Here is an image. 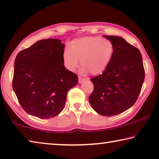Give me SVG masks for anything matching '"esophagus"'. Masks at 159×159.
<instances>
[{
  "instance_id": "esophagus-1",
  "label": "esophagus",
  "mask_w": 159,
  "mask_h": 159,
  "mask_svg": "<svg viewBox=\"0 0 159 159\" xmlns=\"http://www.w3.org/2000/svg\"><path fill=\"white\" fill-rule=\"evenodd\" d=\"M85 80V79H83V78L81 77H79V83H82L83 82H84Z\"/></svg>"
}]
</instances>
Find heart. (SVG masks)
I'll list each match as a JSON object with an SVG mask.
<instances>
[{
  "instance_id": "b5f03b06",
  "label": "heart",
  "mask_w": 159,
  "mask_h": 159,
  "mask_svg": "<svg viewBox=\"0 0 159 159\" xmlns=\"http://www.w3.org/2000/svg\"><path fill=\"white\" fill-rule=\"evenodd\" d=\"M114 47L110 40L99 36H86L74 40L63 52L64 63L73 71L79 66L83 71L91 74H102L109 66L114 55Z\"/></svg>"
}]
</instances>
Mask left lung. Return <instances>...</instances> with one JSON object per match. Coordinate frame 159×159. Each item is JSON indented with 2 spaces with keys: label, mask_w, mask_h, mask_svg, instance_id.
Masks as SVG:
<instances>
[{
  "label": "left lung",
  "mask_w": 159,
  "mask_h": 159,
  "mask_svg": "<svg viewBox=\"0 0 159 159\" xmlns=\"http://www.w3.org/2000/svg\"><path fill=\"white\" fill-rule=\"evenodd\" d=\"M114 44L109 66L91 79L94 90L89 97L93 109L111 116L126 111L135 103L144 80L142 57L138 48L118 36H103Z\"/></svg>",
  "instance_id": "1"
}]
</instances>
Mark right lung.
I'll use <instances>...</instances> for the list:
<instances>
[{
    "instance_id": "add662e5",
    "label": "right lung",
    "mask_w": 159,
    "mask_h": 159,
    "mask_svg": "<svg viewBox=\"0 0 159 159\" xmlns=\"http://www.w3.org/2000/svg\"><path fill=\"white\" fill-rule=\"evenodd\" d=\"M64 46L59 39L41 40L16 57L12 88L29 114L40 118L58 115L67 92L77 84L78 76L64 65Z\"/></svg>"
}]
</instances>
